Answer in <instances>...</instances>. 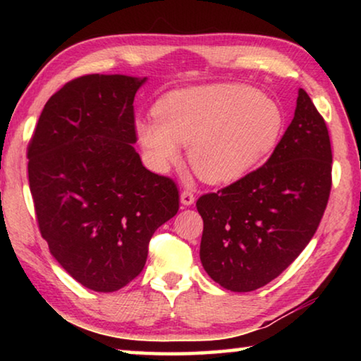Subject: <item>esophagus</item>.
<instances>
[{"mask_svg":"<svg viewBox=\"0 0 361 361\" xmlns=\"http://www.w3.org/2000/svg\"><path fill=\"white\" fill-rule=\"evenodd\" d=\"M194 194L189 191V189H185V191H181V194H180V200H181V204L183 205H186V207H189V205H192L194 204Z\"/></svg>","mask_w":361,"mask_h":361,"instance_id":"esophagus-1","label":"esophagus"}]
</instances>
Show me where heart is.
Wrapping results in <instances>:
<instances>
[{"instance_id": "obj_1", "label": "heart", "mask_w": 361, "mask_h": 361, "mask_svg": "<svg viewBox=\"0 0 361 361\" xmlns=\"http://www.w3.org/2000/svg\"><path fill=\"white\" fill-rule=\"evenodd\" d=\"M156 119H137L135 133L151 166L164 170L189 146L200 178L221 185L245 176L271 152L283 130L276 100L245 84L173 90L154 106Z\"/></svg>"}]
</instances>
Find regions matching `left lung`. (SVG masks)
Returning a JSON list of instances; mask_svg holds the SVG:
<instances>
[{
  "instance_id": "1",
  "label": "left lung",
  "mask_w": 361,
  "mask_h": 361,
  "mask_svg": "<svg viewBox=\"0 0 361 361\" xmlns=\"http://www.w3.org/2000/svg\"><path fill=\"white\" fill-rule=\"evenodd\" d=\"M325 119L299 89L295 118L264 166L200 195V261L226 290L253 291L279 277L312 239L331 191Z\"/></svg>"
}]
</instances>
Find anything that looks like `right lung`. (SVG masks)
I'll return each instance as SVG.
<instances>
[{"instance_id": "right-lung-1", "label": "right lung", "mask_w": 361, "mask_h": 361, "mask_svg": "<svg viewBox=\"0 0 361 361\" xmlns=\"http://www.w3.org/2000/svg\"><path fill=\"white\" fill-rule=\"evenodd\" d=\"M146 78L87 75L47 100L28 145L42 239L85 288L111 293L143 271L159 226L176 215L173 180L143 167L133 99Z\"/></svg>"}]
</instances>
